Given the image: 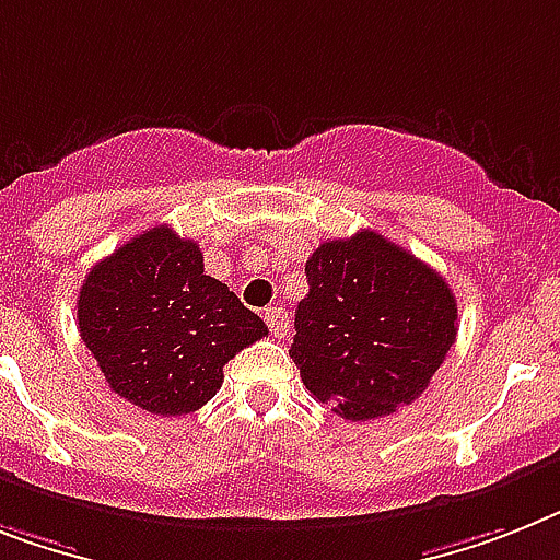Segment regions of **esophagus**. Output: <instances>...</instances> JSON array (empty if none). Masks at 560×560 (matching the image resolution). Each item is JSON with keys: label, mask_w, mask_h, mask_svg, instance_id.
<instances>
[{"label": "esophagus", "mask_w": 560, "mask_h": 560, "mask_svg": "<svg viewBox=\"0 0 560 560\" xmlns=\"http://www.w3.org/2000/svg\"><path fill=\"white\" fill-rule=\"evenodd\" d=\"M289 312H285V308H280V306H271V308H266V326H269L271 329V335L275 337H283L285 331H289Z\"/></svg>", "instance_id": "1"}]
</instances>
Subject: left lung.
Listing matches in <instances>:
<instances>
[{"label": "left lung", "instance_id": "left-lung-1", "mask_svg": "<svg viewBox=\"0 0 560 560\" xmlns=\"http://www.w3.org/2000/svg\"><path fill=\"white\" fill-rule=\"evenodd\" d=\"M306 277L289 349L306 389L346 420L383 418L423 395L457 335L446 280L369 229L320 243Z\"/></svg>", "mask_w": 560, "mask_h": 560}]
</instances>
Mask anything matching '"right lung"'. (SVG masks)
Returning a JSON list of instances; mask_svg holds the SVG:
<instances>
[{"label": "right lung", "mask_w": 560, "mask_h": 560, "mask_svg": "<svg viewBox=\"0 0 560 560\" xmlns=\"http://www.w3.org/2000/svg\"><path fill=\"white\" fill-rule=\"evenodd\" d=\"M80 335L105 381L151 415L197 412L223 366L269 335L229 285L202 275V252L156 225L88 271L77 300Z\"/></svg>", "instance_id": "obj_1"}]
</instances>
